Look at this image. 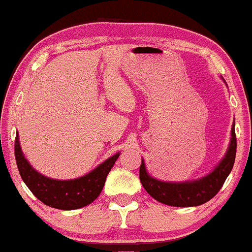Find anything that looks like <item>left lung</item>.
I'll return each instance as SVG.
<instances>
[{
    "mask_svg": "<svg viewBox=\"0 0 252 252\" xmlns=\"http://www.w3.org/2000/svg\"><path fill=\"white\" fill-rule=\"evenodd\" d=\"M236 156L235 124L231 127L230 145L224 158L207 176L187 182H162L153 178L146 171L145 162L140 167V181L143 188L156 200L172 207H196L210 200L221 189L225 179L234 167Z\"/></svg>",
    "mask_w": 252,
    "mask_h": 252,
    "instance_id": "1",
    "label": "left lung"
}]
</instances>
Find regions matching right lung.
Returning a JSON list of instances; mask_svg holds the SVG:
<instances>
[{
	"label": "right lung",
	"mask_w": 252,
	"mask_h": 252,
	"mask_svg": "<svg viewBox=\"0 0 252 252\" xmlns=\"http://www.w3.org/2000/svg\"><path fill=\"white\" fill-rule=\"evenodd\" d=\"M14 156L23 182L40 202L56 209L74 210L86 207L99 196L107 174L114 167L120 153L107 158L90 173L69 181L52 179L38 173L23 156L18 135L14 141Z\"/></svg>",
	"instance_id": "add662e5"
}]
</instances>
